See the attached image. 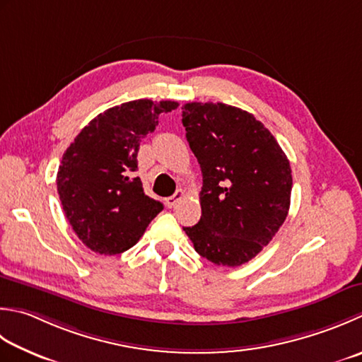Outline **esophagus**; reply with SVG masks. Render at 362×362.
<instances>
[{
  "instance_id": "1",
  "label": "esophagus",
  "mask_w": 362,
  "mask_h": 362,
  "mask_svg": "<svg viewBox=\"0 0 362 362\" xmlns=\"http://www.w3.org/2000/svg\"><path fill=\"white\" fill-rule=\"evenodd\" d=\"M183 197H185V191L179 189V191H177V193L173 194L171 197H166V207H168V209L175 207L177 202H179L180 199H183Z\"/></svg>"
}]
</instances>
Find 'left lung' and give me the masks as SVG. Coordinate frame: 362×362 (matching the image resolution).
I'll use <instances>...</instances> for the list:
<instances>
[{
    "label": "left lung",
    "mask_w": 362,
    "mask_h": 362,
    "mask_svg": "<svg viewBox=\"0 0 362 362\" xmlns=\"http://www.w3.org/2000/svg\"><path fill=\"white\" fill-rule=\"evenodd\" d=\"M182 124L202 171V216L183 230L196 252L215 265H243L286 221L290 163L264 124L235 106L187 103Z\"/></svg>",
    "instance_id": "left-lung-1"
}]
</instances>
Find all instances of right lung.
<instances>
[{
  "label": "right lung",
  "instance_id": "add662e5",
  "mask_svg": "<svg viewBox=\"0 0 362 362\" xmlns=\"http://www.w3.org/2000/svg\"><path fill=\"white\" fill-rule=\"evenodd\" d=\"M177 106L147 98L112 106L92 119L64 152L56 177L62 210L90 251L115 256L130 250L163 210L133 173L141 139L155 130L161 112Z\"/></svg>",
  "mask_w": 362,
  "mask_h": 362
}]
</instances>
